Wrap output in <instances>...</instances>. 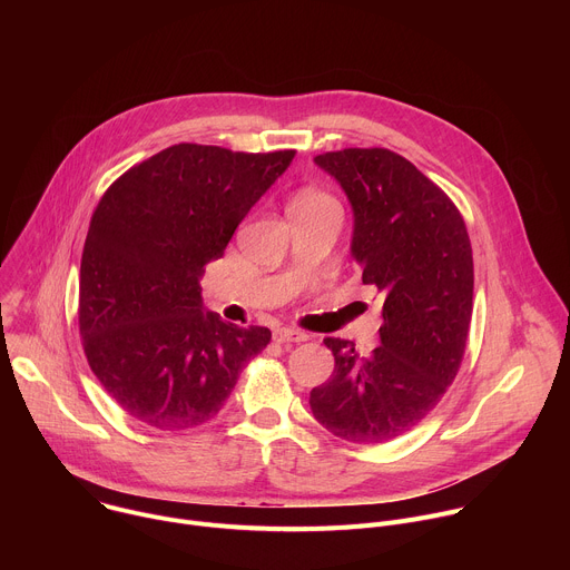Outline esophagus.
I'll list each match as a JSON object with an SVG mask.
<instances>
[{"label": "esophagus", "mask_w": 570, "mask_h": 570, "mask_svg": "<svg viewBox=\"0 0 570 570\" xmlns=\"http://www.w3.org/2000/svg\"><path fill=\"white\" fill-rule=\"evenodd\" d=\"M273 338L275 343H304L308 341V336L299 330H288V327H282V330H275L273 332Z\"/></svg>", "instance_id": "34e87169"}]
</instances>
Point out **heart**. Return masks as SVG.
Returning a JSON list of instances; mask_svg holds the SVG:
<instances>
[{"instance_id": "1", "label": "heart", "mask_w": 570, "mask_h": 570, "mask_svg": "<svg viewBox=\"0 0 570 570\" xmlns=\"http://www.w3.org/2000/svg\"><path fill=\"white\" fill-rule=\"evenodd\" d=\"M291 207H302V209H334V212H338V203H336L330 194L315 191V189H304V191H299V194L293 198Z\"/></svg>"}]
</instances>
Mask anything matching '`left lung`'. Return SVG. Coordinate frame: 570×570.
Masks as SVG:
<instances>
[{
    "label": "left lung",
    "mask_w": 570,
    "mask_h": 570,
    "mask_svg": "<svg viewBox=\"0 0 570 570\" xmlns=\"http://www.w3.org/2000/svg\"><path fill=\"white\" fill-rule=\"evenodd\" d=\"M354 207L352 255L383 299L381 345L361 356L324 338L336 358L311 390L313 417L354 444H383L415 429L453 383L473 311V255L455 203L390 148L315 155Z\"/></svg>",
    "instance_id": "1"
}]
</instances>
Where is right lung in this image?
<instances>
[{
    "label": "right lung",
    "mask_w": 570,
    "mask_h": 570,
    "mask_svg": "<svg viewBox=\"0 0 570 570\" xmlns=\"http://www.w3.org/2000/svg\"><path fill=\"white\" fill-rule=\"evenodd\" d=\"M293 157L174 144L101 196L80 259L78 330L90 370L132 420L159 431L214 420L271 343L266 327L203 313L198 279Z\"/></svg>",
    "instance_id": "right-lung-1"
}]
</instances>
